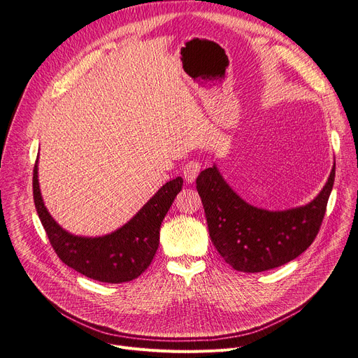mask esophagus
<instances>
[{"instance_id": "obj_1", "label": "esophagus", "mask_w": 358, "mask_h": 358, "mask_svg": "<svg viewBox=\"0 0 358 358\" xmlns=\"http://www.w3.org/2000/svg\"><path fill=\"white\" fill-rule=\"evenodd\" d=\"M182 172H183L185 180H186L187 183H192V182H195L196 176H198L199 172H201V163H199L198 160L187 162V163L185 164Z\"/></svg>"}]
</instances>
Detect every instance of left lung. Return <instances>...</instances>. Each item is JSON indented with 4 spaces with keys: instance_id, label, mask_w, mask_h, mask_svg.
Instances as JSON below:
<instances>
[{
    "instance_id": "left-lung-1",
    "label": "left lung",
    "mask_w": 358,
    "mask_h": 358,
    "mask_svg": "<svg viewBox=\"0 0 358 358\" xmlns=\"http://www.w3.org/2000/svg\"><path fill=\"white\" fill-rule=\"evenodd\" d=\"M335 179V166L320 195L305 206L267 211L243 201L215 166L202 171L196 189L211 237L222 259L238 271L259 273L296 259L321 228Z\"/></svg>"
}]
</instances>
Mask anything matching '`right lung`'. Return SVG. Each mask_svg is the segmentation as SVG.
Returning a JSON list of instances; mask_svg holds the SVG:
<instances>
[{"mask_svg": "<svg viewBox=\"0 0 358 358\" xmlns=\"http://www.w3.org/2000/svg\"><path fill=\"white\" fill-rule=\"evenodd\" d=\"M182 185V178L167 182L127 224L108 236L91 238L69 234L52 218L41 199L37 162L33 169L34 205L55 253L80 275L105 283L130 282L150 266L159 247L162 221Z\"/></svg>", "mask_w": 358, "mask_h": 358, "instance_id": "obj_1", "label": "right lung"}]
</instances>
